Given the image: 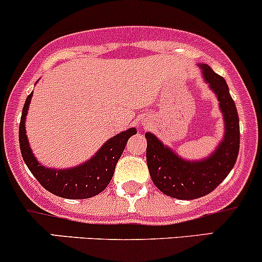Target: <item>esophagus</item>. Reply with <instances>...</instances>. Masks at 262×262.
<instances>
[{
	"instance_id": "34e87169",
	"label": "esophagus",
	"mask_w": 262,
	"mask_h": 262,
	"mask_svg": "<svg viewBox=\"0 0 262 262\" xmlns=\"http://www.w3.org/2000/svg\"><path fill=\"white\" fill-rule=\"evenodd\" d=\"M140 123H142V125H145V126H148V124H149V122H148V120H142V122H140Z\"/></svg>"
}]
</instances>
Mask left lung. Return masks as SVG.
I'll return each instance as SVG.
<instances>
[{"instance_id": "obj_1", "label": "left lung", "mask_w": 262, "mask_h": 262, "mask_svg": "<svg viewBox=\"0 0 262 262\" xmlns=\"http://www.w3.org/2000/svg\"><path fill=\"white\" fill-rule=\"evenodd\" d=\"M214 92L224 119V136L215 150L204 159L188 160L146 132V164L154 185L170 198L192 200L211 192L234 168L240 146V125L225 79L205 63L198 64Z\"/></svg>"}]
</instances>
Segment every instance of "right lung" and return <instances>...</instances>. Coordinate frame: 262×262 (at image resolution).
Masks as SVG:
<instances>
[{"mask_svg": "<svg viewBox=\"0 0 262 262\" xmlns=\"http://www.w3.org/2000/svg\"><path fill=\"white\" fill-rule=\"evenodd\" d=\"M33 92L26 99L19 123V148L26 165L39 184L52 194L66 199H88L96 196L108 186L114 169L123 154L126 142L137 134L136 128H129L112 137L99 148L91 159L72 168L57 169L45 166L34 157L26 134V118Z\"/></svg>", "mask_w": 262, "mask_h": 262, "instance_id": "right-lung-1", "label": "right lung"}]
</instances>
